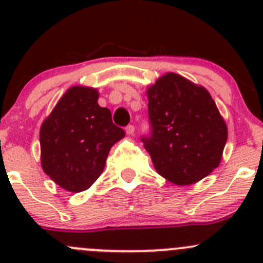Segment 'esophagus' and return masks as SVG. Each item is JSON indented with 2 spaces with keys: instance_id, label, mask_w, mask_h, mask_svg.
<instances>
[{
  "instance_id": "esophagus-1",
  "label": "esophagus",
  "mask_w": 263,
  "mask_h": 263,
  "mask_svg": "<svg viewBox=\"0 0 263 263\" xmlns=\"http://www.w3.org/2000/svg\"><path fill=\"white\" fill-rule=\"evenodd\" d=\"M126 132H127V135H134L135 134V126H134V124H128V126L126 127Z\"/></svg>"
}]
</instances>
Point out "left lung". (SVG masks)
Segmentation results:
<instances>
[{
	"mask_svg": "<svg viewBox=\"0 0 263 263\" xmlns=\"http://www.w3.org/2000/svg\"><path fill=\"white\" fill-rule=\"evenodd\" d=\"M147 98L150 134L141 141L158 173L183 185L209 176L219 165L228 128L208 90L166 73Z\"/></svg>",
	"mask_w": 263,
	"mask_h": 263,
	"instance_id": "left-lung-1",
	"label": "left lung"
}]
</instances>
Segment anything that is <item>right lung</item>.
Wrapping results in <instances>:
<instances>
[{
	"instance_id": "add662e5",
	"label": "right lung",
	"mask_w": 263,
	"mask_h": 263,
	"mask_svg": "<svg viewBox=\"0 0 263 263\" xmlns=\"http://www.w3.org/2000/svg\"><path fill=\"white\" fill-rule=\"evenodd\" d=\"M98 97L92 87H71L42 124L44 173L70 192L87 190L99 178L110 147L124 137Z\"/></svg>"
}]
</instances>
